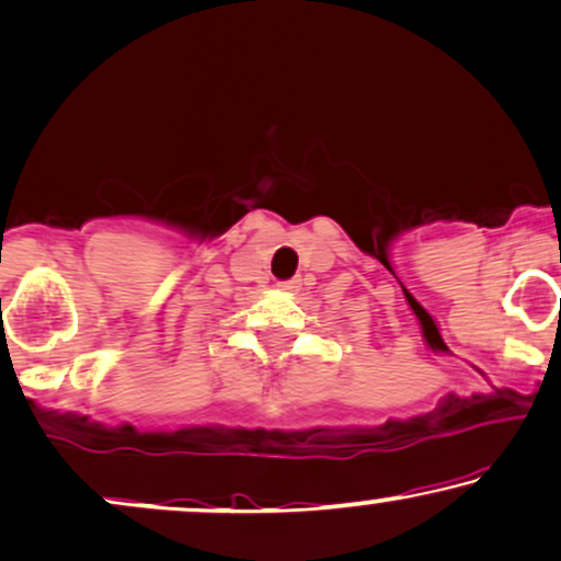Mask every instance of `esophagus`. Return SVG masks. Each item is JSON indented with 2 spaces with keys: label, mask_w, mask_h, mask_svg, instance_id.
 Listing matches in <instances>:
<instances>
[{
  "label": "esophagus",
  "mask_w": 561,
  "mask_h": 561,
  "mask_svg": "<svg viewBox=\"0 0 561 561\" xmlns=\"http://www.w3.org/2000/svg\"><path fill=\"white\" fill-rule=\"evenodd\" d=\"M299 288H301V280L299 278L280 283V291H286V294H296V291H299Z\"/></svg>",
  "instance_id": "34e87169"
}]
</instances>
